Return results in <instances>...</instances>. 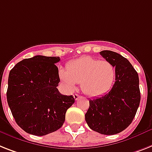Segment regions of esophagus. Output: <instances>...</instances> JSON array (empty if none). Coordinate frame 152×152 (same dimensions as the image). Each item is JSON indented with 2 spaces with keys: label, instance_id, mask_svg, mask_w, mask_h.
I'll use <instances>...</instances> for the list:
<instances>
[{
  "label": "esophagus",
  "instance_id": "1",
  "mask_svg": "<svg viewBox=\"0 0 152 152\" xmlns=\"http://www.w3.org/2000/svg\"><path fill=\"white\" fill-rule=\"evenodd\" d=\"M73 96H74V98H75V100L79 99L81 98V96H79V95H77V94H75V95H74Z\"/></svg>",
  "mask_w": 152,
  "mask_h": 152
}]
</instances>
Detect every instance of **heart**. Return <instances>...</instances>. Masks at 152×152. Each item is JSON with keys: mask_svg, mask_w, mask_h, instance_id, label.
I'll return each instance as SVG.
<instances>
[{"mask_svg": "<svg viewBox=\"0 0 152 152\" xmlns=\"http://www.w3.org/2000/svg\"><path fill=\"white\" fill-rule=\"evenodd\" d=\"M59 76L70 90L75 89V83H81V90L85 95L96 97L111 88L116 77V69L109 61H100L85 56L69 63L66 71H60Z\"/></svg>", "mask_w": 152, "mask_h": 152, "instance_id": "b5f03b06", "label": "heart"}]
</instances>
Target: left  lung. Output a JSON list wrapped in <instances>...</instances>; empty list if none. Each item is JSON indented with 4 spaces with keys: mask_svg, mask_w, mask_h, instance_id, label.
<instances>
[{
    "mask_svg": "<svg viewBox=\"0 0 152 152\" xmlns=\"http://www.w3.org/2000/svg\"><path fill=\"white\" fill-rule=\"evenodd\" d=\"M100 55L116 69L115 83L106 95L89 100L85 120L94 131L113 135L132 123L141 101L137 72L127 59L116 52L103 50Z\"/></svg>",
    "mask_w": 152,
    "mask_h": 152,
    "instance_id": "obj_1",
    "label": "left lung"
}]
</instances>
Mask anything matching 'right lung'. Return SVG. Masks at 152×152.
<instances>
[{
  "instance_id": "obj_1",
  "label": "right lung",
  "mask_w": 152,
  "mask_h": 152,
  "mask_svg": "<svg viewBox=\"0 0 152 152\" xmlns=\"http://www.w3.org/2000/svg\"><path fill=\"white\" fill-rule=\"evenodd\" d=\"M59 56L37 55L11 69L7 101L15 122L26 133L43 136L63 126L65 114L75 102L72 96L60 93Z\"/></svg>"
}]
</instances>
